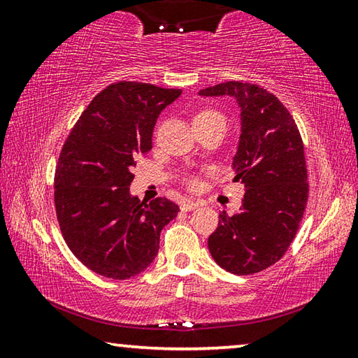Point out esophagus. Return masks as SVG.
I'll list each match as a JSON object with an SVG mask.
<instances>
[{"mask_svg":"<svg viewBox=\"0 0 358 358\" xmlns=\"http://www.w3.org/2000/svg\"><path fill=\"white\" fill-rule=\"evenodd\" d=\"M199 205H201V202H197V201H185L180 205V208L183 211H191V210H196Z\"/></svg>","mask_w":358,"mask_h":358,"instance_id":"34e87169","label":"esophagus"}]
</instances>
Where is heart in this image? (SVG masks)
Here are the masks:
<instances>
[{
	"label": "heart",
	"mask_w": 358,
	"mask_h": 358,
	"mask_svg": "<svg viewBox=\"0 0 358 358\" xmlns=\"http://www.w3.org/2000/svg\"><path fill=\"white\" fill-rule=\"evenodd\" d=\"M213 118H222V115L220 112H216V110H211V108H203V110L196 113L194 121H201V120L205 121V120H213ZM183 181H185V185L187 187H196L197 183H199L197 178L194 177L192 173H186L183 177Z\"/></svg>",
	"instance_id": "heart-1"
}]
</instances>
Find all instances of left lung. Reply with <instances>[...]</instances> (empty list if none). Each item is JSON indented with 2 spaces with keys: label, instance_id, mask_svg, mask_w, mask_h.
<instances>
[{
  "label": "left lung",
  "instance_id": "left-lung-1",
  "mask_svg": "<svg viewBox=\"0 0 358 358\" xmlns=\"http://www.w3.org/2000/svg\"><path fill=\"white\" fill-rule=\"evenodd\" d=\"M201 94L232 96L241 108L234 181L245 194L238 213L220 215L208 250L229 273H259L286 254L305 213L310 183L300 131L282 102L259 85L226 82Z\"/></svg>",
  "mask_w": 358,
  "mask_h": 358
}]
</instances>
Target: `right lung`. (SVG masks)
Instances as JSON below:
<instances>
[{"label":"right lung","instance_id":"1","mask_svg":"<svg viewBox=\"0 0 358 358\" xmlns=\"http://www.w3.org/2000/svg\"><path fill=\"white\" fill-rule=\"evenodd\" d=\"M180 94L151 83H112L66 138L55 171L57 220L72 254L94 273H141L156 257L162 227L178 215L166 197H131L129 185L136 159L150 153L156 118Z\"/></svg>","mask_w":358,"mask_h":358}]
</instances>
